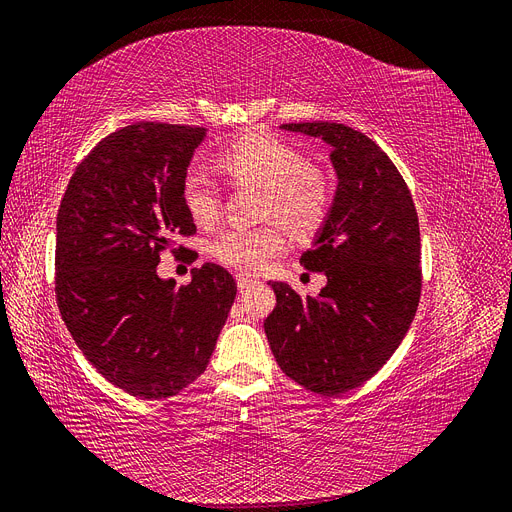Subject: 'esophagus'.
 Here are the masks:
<instances>
[{
  "instance_id": "obj_1",
  "label": "esophagus",
  "mask_w": 512,
  "mask_h": 512,
  "mask_svg": "<svg viewBox=\"0 0 512 512\" xmlns=\"http://www.w3.org/2000/svg\"><path fill=\"white\" fill-rule=\"evenodd\" d=\"M236 282H238V289L240 291H244V289H249V287H253V278L251 276H246V274H238L236 276Z\"/></svg>"
}]
</instances>
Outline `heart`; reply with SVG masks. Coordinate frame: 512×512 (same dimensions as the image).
<instances>
[{
	"label": "heart",
	"mask_w": 512,
	"mask_h": 512,
	"mask_svg": "<svg viewBox=\"0 0 512 512\" xmlns=\"http://www.w3.org/2000/svg\"><path fill=\"white\" fill-rule=\"evenodd\" d=\"M223 173L236 183L263 187V217L278 219L289 232L306 236L325 221L331 187L327 175L308 164L304 151L276 137L253 132L227 145L217 160ZM183 202L194 221L213 223L221 211L219 187L202 168L183 177ZM285 249V234L277 221L257 227L232 225L211 244V253L242 272H259L268 259Z\"/></svg>",
	"instance_id": "1"
}]
</instances>
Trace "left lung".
<instances>
[{
    "instance_id": "1",
    "label": "left lung",
    "mask_w": 512,
    "mask_h": 512,
    "mask_svg": "<svg viewBox=\"0 0 512 512\" xmlns=\"http://www.w3.org/2000/svg\"><path fill=\"white\" fill-rule=\"evenodd\" d=\"M331 145L337 189L301 266L327 276L301 299L272 282L263 323L280 369L310 392L339 396L380 371L409 331L422 291V244L409 187L367 135L337 122L282 124Z\"/></svg>"
}]
</instances>
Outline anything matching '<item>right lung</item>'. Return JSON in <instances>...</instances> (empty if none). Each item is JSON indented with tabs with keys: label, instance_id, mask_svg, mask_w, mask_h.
<instances>
[{
	"label": "right lung",
	"instance_id": "obj_1",
	"mask_svg": "<svg viewBox=\"0 0 512 512\" xmlns=\"http://www.w3.org/2000/svg\"><path fill=\"white\" fill-rule=\"evenodd\" d=\"M206 128L139 122L111 132L75 168L56 215V301L88 363L145 401L204 373L236 297L217 263L177 287L156 268L196 234L183 177Z\"/></svg>",
	"mask_w": 512,
	"mask_h": 512
}]
</instances>
